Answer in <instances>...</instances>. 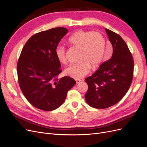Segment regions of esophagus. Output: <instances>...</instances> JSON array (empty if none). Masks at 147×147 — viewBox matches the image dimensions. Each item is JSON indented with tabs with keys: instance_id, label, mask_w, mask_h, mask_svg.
<instances>
[{
	"instance_id": "34e87169",
	"label": "esophagus",
	"mask_w": 147,
	"mask_h": 147,
	"mask_svg": "<svg viewBox=\"0 0 147 147\" xmlns=\"http://www.w3.org/2000/svg\"><path fill=\"white\" fill-rule=\"evenodd\" d=\"M75 81H76V83H77V84H78L80 83L81 80H75Z\"/></svg>"
}]
</instances>
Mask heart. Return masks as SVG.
I'll use <instances>...</instances> for the list:
<instances>
[{"label": "heart", "instance_id": "heart-1", "mask_svg": "<svg viewBox=\"0 0 147 147\" xmlns=\"http://www.w3.org/2000/svg\"><path fill=\"white\" fill-rule=\"evenodd\" d=\"M69 42L82 50L81 60L83 61L80 64H70L65 69L64 72L69 77L80 80L89 74L91 66L96 69L105 60L103 57L105 39L100 33L80 30L70 37ZM55 52L58 61L63 64L66 63L65 47L58 46Z\"/></svg>", "mask_w": 147, "mask_h": 147}]
</instances>
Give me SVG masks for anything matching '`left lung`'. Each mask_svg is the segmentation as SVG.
Returning a JSON list of instances; mask_svg holds the SVG:
<instances>
[{
	"instance_id": "obj_1",
	"label": "left lung",
	"mask_w": 147,
	"mask_h": 147,
	"mask_svg": "<svg viewBox=\"0 0 147 147\" xmlns=\"http://www.w3.org/2000/svg\"><path fill=\"white\" fill-rule=\"evenodd\" d=\"M105 30L113 46L112 56L85 80L88 85L86 101L95 109L118 103L128 90L133 76L134 61L126 43L118 34L107 28Z\"/></svg>"
}]
</instances>
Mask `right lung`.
I'll use <instances>...</instances> for the list:
<instances>
[{
    "instance_id": "1",
    "label": "right lung",
    "mask_w": 147,
    "mask_h": 147,
    "mask_svg": "<svg viewBox=\"0 0 147 147\" xmlns=\"http://www.w3.org/2000/svg\"><path fill=\"white\" fill-rule=\"evenodd\" d=\"M67 32L59 27L34 34L21 52L17 66L19 86L27 100L38 109L51 111L61 106L76 84L69 77L57 78L61 70L55 51Z\"/></svg>"
}]
</instances>
